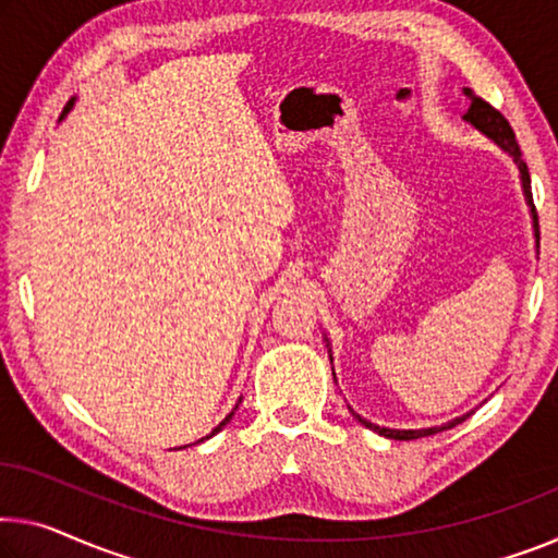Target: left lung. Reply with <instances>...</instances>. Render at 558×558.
<instances>
[{
    "label": "left lung",
    "instance_id": "1",
    "mask_svg": "<svg viewBox=\"0 0 558 558\" xmlns=\"http://www.w3.org/2000/svg\"><path fill=\"white\" fill-rule=\"evenodd\" d=\"M466 99L471 101L469 111L464 114V122H469L474 130L482 132L486 140H492L496 147H499L501 151H507L509 157L513 159V165H517L519 169V179H521V192H524V199L529 204V211H531V225H534V239H536V250H538V219H536V209H534V199H531V177H529V169L524 165V159H521V149L517 144V136H513V130L509 126L507 119H504L499 111H496L494 107H488L486 101L482 97H476L474 92L471 89H464ZM327 339V337H324ZM327 349H329V359H331V347H329V339H327ZM351 416L356 418L359 424L372 428V432H376L379 436H387V439H397V441H411V439H418V436H432L436 432H444V428H451L464 422V418L471 414H464V416H457L451 418V422L441 424V426H428V428H389V426H379V424H372L366 422V418L362 414H356L354 409L349 407Z\"/></svg>",
    "mask_w": 558,
    "mask_h": 558
}]
</instances>
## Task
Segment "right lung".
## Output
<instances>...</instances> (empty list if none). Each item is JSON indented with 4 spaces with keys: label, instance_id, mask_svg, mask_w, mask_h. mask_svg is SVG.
I'll list each match as a JSON object with an SVG mask.
<instances>
[{
    "label": "right lung",
    "instance_id": "1",
    "mask_svg": "<svg viewBox=\"0 0 558 558\" xmlns=\"http://www.w3.org/2000/svg\"><path fill=\"white\" fill-rule=\"evenodd\" d=\"M74 101H76V97H72V99H70V105H66V107H64V111H62V117H59V122H62V119H64L66 114H70V111H72V107H74ZM239 404H242V399H239V401H236V407H234V409H231V411H229V414L225 416V422H221L219 426H214V428H211V432H209L207 436H202V439H199V441H194V444H202V441H207V439H211V436H214V434H219V432H221V428H225V426H227V424L231 422V416H234V414H236V409H239ZM186 447H192V444H186ZM186 447H179V449H186Z\"/></svg>",
    "mask_w": 558,
    "mask_h": 558
}]
</instances>
